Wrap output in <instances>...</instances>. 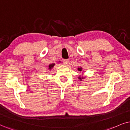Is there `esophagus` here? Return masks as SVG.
<instances>
[{
  "label": "esophagus",
  "mask_w": 130,
  "mask_h": 130,
  "mask_svg": "<svg viewBox=\"0 0 130 130\" xmlns=\"http://www.w3.org/2000/svg\"><path fill=\"white\" fill-rule=\"evenodd\" d=\"M68 62H69L68 59H64L63 60V63H65V65H67V64H68Z\"/></svg>",
  "instance_id": "esophagus-1"
}]
</instances>
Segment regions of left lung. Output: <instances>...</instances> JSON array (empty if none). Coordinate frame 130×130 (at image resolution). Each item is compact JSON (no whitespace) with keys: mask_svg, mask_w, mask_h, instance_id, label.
<instances>
[{"mask_svg":"<svg viewBox=\"0 0 130 130\" xmlns=\"http://www.w3.org/2000/svg\"><path fill=\"white\" fill-rule=\"evenodd\" d=\"M83 70H82V67H80V68H78V71H82ZM86 78L85 77H78V79L80 80V81H82L83 79H85Z\"/></svg>","mask_w":130,"mask_h":130,"instance_id":"8db88e82","label":"left lung"}]
</instances>
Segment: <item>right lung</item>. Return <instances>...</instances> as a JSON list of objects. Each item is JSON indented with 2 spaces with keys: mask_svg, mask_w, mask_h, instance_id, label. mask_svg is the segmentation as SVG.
Returning a JSON list of instances; mask_svg holds the SVG:
<instances>
[{
  "mask_svg": "<svg viewBox=\"0 0 130 130\" xmlns=\"http://www.w3.org/2000/svg\"><path fill=\"white\" fill-rule=\"evenodd\" d=\"M59 62H60V61H59ZM55 63H52V64H50V65H49V66H48V69L49 70H52V68H53V67L55 66Z\"/></svg>",
  "mask_w": 130,
  "mask_h": 130,
  "instance_id": "add662e5",
  "label": "right lung"
}]
</instances>
